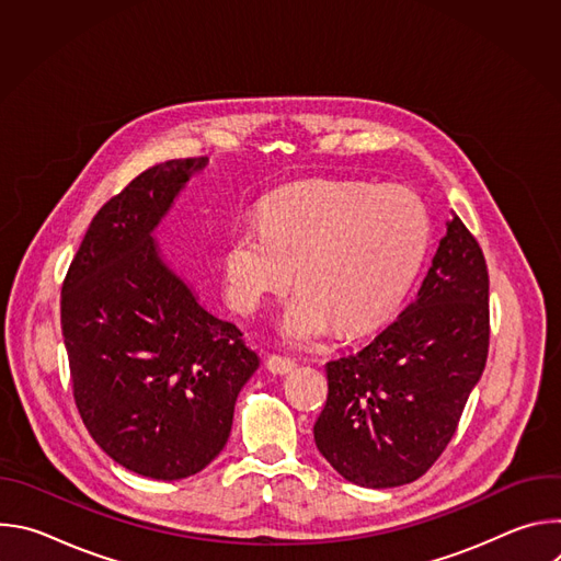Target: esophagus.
Masks as SVG:
<instances>
[{
  "label": "esophagus",
  "instance_id": "obj_1",
  "mask_svg": "<svg viewBox=\"0 0 561 561\" xmlns=\"http://www.w3.org/2000/svg\"><path fill=\"white\" fill-rule=\"evenodd\" d=\"M295 366H297L295 359L284 357V355H268V359H266V368H268L271 373H275V375H286V373H290Z\"/></svg>",
  "mask_w": 561,
  "mask_h": 561
}]
</instances>
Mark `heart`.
Masks as SVG:
<instances>
[{"label":"heart","mask_w":561,"mask_h":561,"mask_svg":"<svg viewBox=\"0 0 561 561\" xmlns=\"http://www.w3.org/2000/svg\"><path fill=\"white\" fill-rule=\"evenodd\" d=\"M433 221L409 186L310 180L271 195L262 226L232 230L224 275L237 310L253 312L268 295L299 293L286 306L282 333L297 344L324 337L333 324L359 335L399 306L417 277Z\"/></svg>","instance_id":"heart-1"}]
</instances>
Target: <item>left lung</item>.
<instances>
[{
  "label": "left lung",
  "instance_id": "8db88e82",
  "mask_svg": "<svg viewBox=\"0 0 561 561\" xmlns=\"http://www.w3.org/2000/svg\"><path fill=\"white\" fill-rule=\"evenodd\" d=\"M489 342L486 260L455 215L417 299L366 348L327 364L319 453L359 486L415 482L453 439Z\"/></svg>",
  "mask_w": 561,
  "mask_h": 561
}]
</instances>
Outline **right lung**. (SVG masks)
<instances>
[{"label":"right lung","instance_id":"obj_1","mask_svg":"<svg viewBox=\"0 0 561 561\" xmlns=\"http://www.w3.org/2000/svg\"><path fill=\"white\" fill-rule=\"evenodd\" d=\"M206 157L139 173L93 217L61 284L75 407L100 448L152 479H182L226 446L260 357L159 260L152 228Z\"/></svg>","mask_w":561,"mask_h":561}]
</instances>
